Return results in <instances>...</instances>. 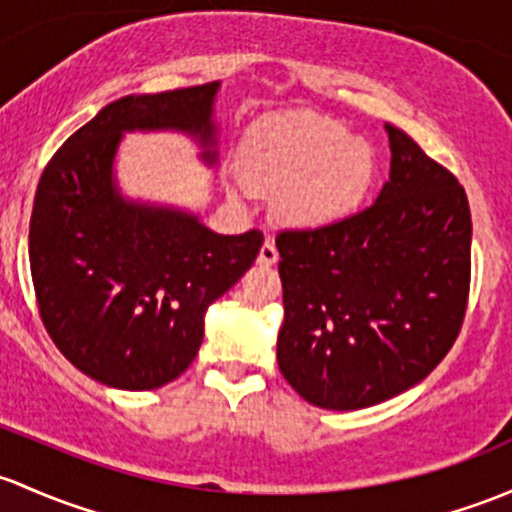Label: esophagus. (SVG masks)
I'll return each instance as SVG.
<instances>
[{
  "label": "esophagus",
  "mask_w": 512,
  "mask_h": 512,
  "mask_svg": "<svg viewBox=\"0 0 512 512\" xmlns=\"http://www.w3.org/2000/svg\"><path fill=\"white\" fill-rule=\"evenodd\" d=\"M279 260V252H277V247H274V242L267 238L265 240V245L260 247V257H257V262H260V265H274V262Z\"/></svg>",
  "instance_id": "esophagus-1"
}]
</instances>
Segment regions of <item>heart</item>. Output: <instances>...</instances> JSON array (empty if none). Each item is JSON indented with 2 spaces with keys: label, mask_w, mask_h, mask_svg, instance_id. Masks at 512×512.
<instances>
[{
  "label": "heart",
  "mask_w": 512,
  "mask_h": 512,
  "mask_svg": "<svg viewBox=\"0 0 512 512\" xmlns=\"http://www.w3.org/2000/svg\"><path fill=\"white\" fill-rule=\"evenodd\" d=\"M373 149L314 112H284L252 132L245 174L257 191H283L292 223L321 225L358 206L373 179Z\"/></svg>",
  "instance_id": "b5f03b06"
}]
</instances>
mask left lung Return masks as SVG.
I'll return each mask as SVG.
<instances>
[{
  "mask_svg": "<svg viewBox=\"0 0 512 512\" xmlns=\"http://www.w3.org/2000/svg\"><path fill=\"white\" fill-rule=\"evenodd\" d=\"M390 181L370 206L279 230V370L306 402L363 410L410 390L451 351L471 289L464 186L387 125Z\"/></svg>",
  "mask_w": 512,
  "mask_h": 512,
  "instance_id": "1",
  "label": "left lung"
}]
</instances>
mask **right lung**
Segmentation results:
<instances>
[{"label":"right lung","mask_w":512,"mask_h":512,"mask_svg":"<svg viewBox=\"0 0 512 512\" xmlns=\"http://www.w3.org/2000/svg\"><path fill=\"white\" fill-rule=\"evenodd\" d=\"M215 90L218 80L110 102L58 147L36 186L39 316L58 351L102 385L154 390L179 378L201 348L206 309L265 242L257 228L218 235L193 215L129 206L112 188L125 129L176 127L211 144Z\"/></svg>","instance_id":"obj_1"}]
</instances>
